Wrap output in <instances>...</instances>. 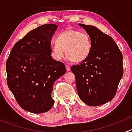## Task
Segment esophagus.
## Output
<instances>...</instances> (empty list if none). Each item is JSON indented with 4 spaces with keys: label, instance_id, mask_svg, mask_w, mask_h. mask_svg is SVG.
<instances>
[{
    "label": "esophagus",
    "instance_id": "1",
    "mask_svg": "<svg viewBox=\"0 0 132 132\" xmlns=\"http://www.w3.org/2000/svg\"><path fill=\"white\" fill-rule=\"evenodd\" d=\"M66 70H67L68 71H70V66H69L68 65H66Z\"/></svg>",
    "mask_w": 132,
    "mask_h": 132
}]
</instances>
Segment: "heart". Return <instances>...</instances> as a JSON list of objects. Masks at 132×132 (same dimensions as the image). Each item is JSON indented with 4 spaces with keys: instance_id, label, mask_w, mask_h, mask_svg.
Wrapping results in <instances>:
<instances>
[{
    "instance_id": "1",
    "label": "heart",
    "mask_w": 132,
    "mask_h": 132,
    "mask_svg": "<svg viewBox=\"0 0 132 132\" xmlns=\"http://www.w3.org/2000/svg\"><path fill=\"white\" fill-rule=\"evenodd\" d=\"M50 48L52 56L56 61L62 59L66 50L68 61L80 63L89 55L91 42L86 33L70 29L59 34L57 40L50 43Z\"/></svg>"
}]
</instances>
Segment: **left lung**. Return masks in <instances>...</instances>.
I'll return each mask as SVG.
<instances>
[{
    "instance_id": "obj_1",
    "label": "left lung",
    "mask_w": 132,
    "mask_h": 132,
    "mask_svg": "<svg viewBox=\"0 0 132 132\" xmlns=\"http://www.w3.org/2000/svg\"><path fill=\"white\" fill-rule=\"evenodd\" d=\"M89 36V57L71 70L76 78L78 96L89 106L112 100L123 75V55L112 38L96 27L79 23Z\"/></svg>"
}]
</instances>
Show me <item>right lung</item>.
I'll list each match as a JSON object with an SVG mask.
<instances>
[{
    "label": "right lung",
    "instance_id": "obj_1",
    "mask_svg": "<svg viewBox=\"0 0 132 132\" xmlns=\"http://www.w3.org/2000/svg\"><path fill=\"white\" fill-rule=\"evenodd\" d=\"M57 27L49 23L28 32L16 43L7 60V86L26 111H48L54 103V82L66 71L64 63L54 60L50 52L52 38Z\"/></svg>",
    "mask_w": 132,
    "mask_h": 132
}]
</instances>
